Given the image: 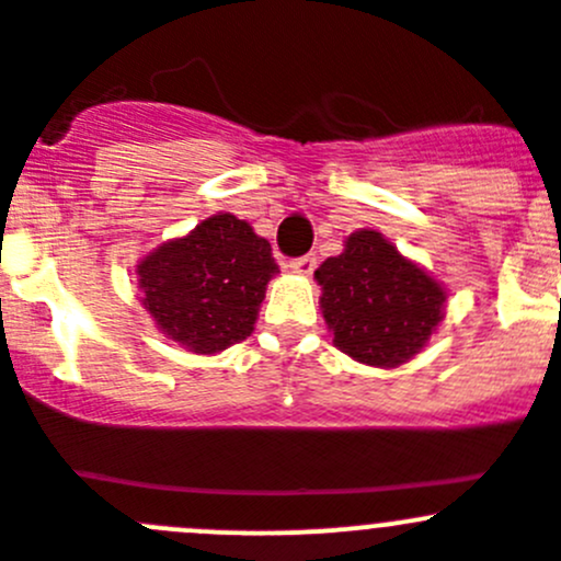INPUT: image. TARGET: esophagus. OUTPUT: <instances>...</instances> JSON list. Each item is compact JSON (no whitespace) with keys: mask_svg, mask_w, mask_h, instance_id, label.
<instances>
[{"mask_svg":"<svg viewBox=\"0 0 561 561\" xmlns=\"http://www.w3.org/2000/svg\"><path fill=\"white\" fill-rule=\"evenodd\" d=\"M289 270L297 272V275H311L313 270H317V255H300V259L289 261Z\"/></svg>","mask_w":561,"mask_h":561,"instance_id":"esophagus-1","label":"esophagus"}]
</instances>
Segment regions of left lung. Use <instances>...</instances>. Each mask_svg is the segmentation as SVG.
Masks as SVG:
<instances>
[{"label":"left lung","instance_id":"left-lung-1","mask_svg":"<svg viewBox=\"0 0 561 561\" xmlns=\"http://www.w3.org/2000/svg\"><path fill=\"white\" fill-rule=\"evenodd\" d=\"M313 277L333 344L366 366L408 364L444 319V286L369 228L350 233Z\"/></svg>","mask_w":561,"mask_h":561}]
</instances>
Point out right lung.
I'll use <instances>...</instances> for the list:
<instances>
[{"instance_id": "1", "label": "right lung", "mask_w": 561, "mask_h": 561, "mask_svg": "<svg viewBox=\"0 0 561 561\" xmlns=\"http://www.w3.org/2000/svg\"><path fill=\"white\" fill-rule=\"evenodd\" d=\"M275 272L270 242L220 211L148 253L137 264V284L142 306L168 339L215 355L253 333Z\"/></svg>"}]
</instances>
